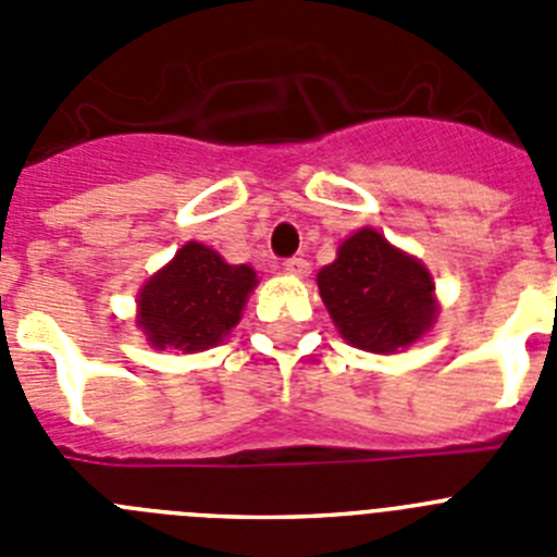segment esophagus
<instances>
[{"label": "esophagus", "mask_w": 557, "mask_h": 557, "mask_svg": "<svg viewBox=\"0 0 557 557\" xmlns=\"http://www.w3.org/2000/svg\"><path fill=\"white\" fill-rule=\"evenodd\" d=\"M284 270L293 275H309V262L307 259H301V256H293V259L284 262Z\"/></svg>", "instance_id": "34e87169"}]
</instances>
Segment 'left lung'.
<instances>
[{
	"mask_svg": "<svg viewBox=\"0 0 557 557\" xmlns=\"http://www.w3.org/2000/svg\"><path fill=\"white\" fill-rule=\"evenodd\" d=\"M334 326L354 348L396 354L435 323V282L421 259L398 250L373 228H359L318 273Z\"/></svg>",
	"mask_w": 557,
	"mask_h": 557,
	"instance_id": "left-lung-1",
	"label": "left lung"
}]
</instances>
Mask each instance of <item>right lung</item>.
Here are the masks:
<instances>
[{"instance_id":"right-lung-1","label":"right lung","mask_w":557,"mask_h":557,"mask_svg":"<svg viewBox=\"0 0 557 557\" xmlns=\"http://www.w3.org/2000/svg\"><path fill=\"white\" fill-rule=\"evenodd\" d=\"M253 287V268L228 264L218 250L186 243L175 259L139 289L136 326L159 351H206L223 343L225 334L239 323Z\"/></svg>"}]
</instances>
